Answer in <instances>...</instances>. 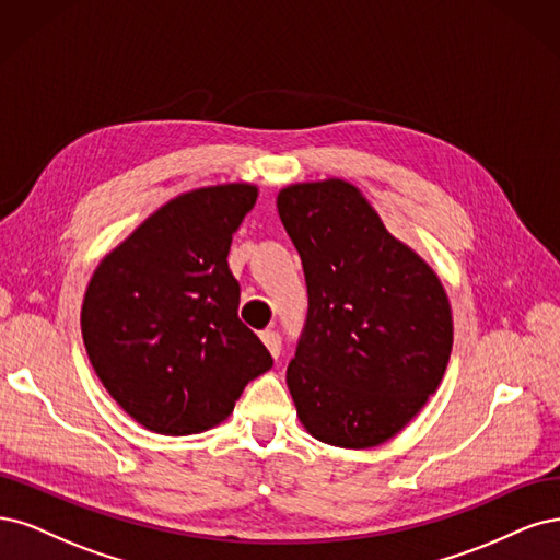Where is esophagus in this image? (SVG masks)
Here are the masks:
<instances>
[{
    "mask_svg": "<svg viewBox=\"0 0 560 560\" xmlns=\"http://www.w3.org/2000/svg\"><path fill=\"white\" fill-rule=\"evenodd\" d=\"M260 339H262V345L267 347V351L272 353L275 358L281 355V337H279L277 330H265V332L260 335Z\"/></svg>",
    "mask_w": 560,
    "mask_h": 560,
    "instance_id": "34e87169",
    "label": "esophagus"
}]
</instances>
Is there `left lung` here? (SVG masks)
I'll use <instances>...</instances> for the list:
<instances>
[{
	"instance_id": "left-lung-1",
	"label": "left lung",
	"mask_w": 560,
	"mask_h": 560,
	"mask_svg": "<svg viewBox=\"0 0 560 560\" xmlns=\"http://www.w3.org/2000/svg\"><path fill=\"white\" fill-rule=\"evenodd\" d=\"M277 209L310 295L285 372L298 417L332 446L384 444L444 376L454 345L444 288L349 182L293 184Z\"/></svg>"
}]
</instances>
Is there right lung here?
Instances as JSON below:
<instances>
[{"label": "right lung", "instance_id": "obj_1", "mask_svg": "<svg viewBox=\"0 0 560 560\" xmlns=\"http://www.w3.org/2000/svg\"><path fill=\"white\" fill-rule=\"evenodd\" d=\"M258 188L184 192L149 215L97 265L81 332L100 382L125 413L160 435H195L225 421L272 355L240 320L228 267L232 234Z\"/></svg>", "mask_w": 560, "mask_h": 560}]
</instances>
